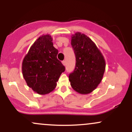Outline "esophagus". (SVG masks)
Listing matches in <instances>:
<instances>
[{
  "mask_svg": "<svg viewBox=\"0 0 132 132\" xmlns=\"http://www.w3.org/2000/svg\"><path fill=\"white\" fill-rule=\"evenodd\" d=\"M62 63H63V64L64 66H66V61H62Z\"/></svg>",
  "mask_w": 132,
  "mask_h": 132,
  "instance_id": "1",
  "label": "esophagus"
}]
</instances>
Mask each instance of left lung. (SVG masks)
I'll return each instance as SVG.
<instances>
[{"instance_id": "obj_1", "label": "left lung", "mask_w": 132, "mask_h": 132, "mask_svg": "<svg viewBox=\"0 0 132 132\" xmlns=\"http://www.w3.org/2000/svg\"><path fill=\"white\" fill-rule=\"evenodd\" d=\"M71 46L76 56L75 69L69 79L74 90L81 94L93 91L102 81L105 61L95 44L84 33L72 35Z\"/></svg>"}]
</instances>
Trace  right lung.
<instances>
[{"label":"right lung","mask_w":132,"mask_h":132,"mask_svg":"<svg viewBox=\"0 0 132 132\" xmlns=\"http://www.w3.org/2000/svg\"><path fill=\"white\" fill-rule=\"evenodd\" d=\"M50 35L41 36L30 47L22 63V74L27 85L41 95L55 89L65 67L57 59L58 51Z\"/></svg>","instance_id":"right-lung-1"}]
</instances>
